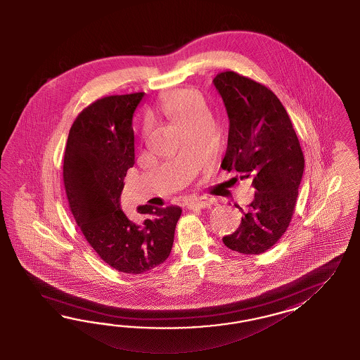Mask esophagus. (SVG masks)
<instances>
[{
  "mask_svg": "<svg viewBox=\"0 0 360 360\" xmlns=\"http://www.w3.org/2000/svg\"><path fill=\"white\" fill-rule=\"evenodd\" d=\"M212 205V200L210 198L206 196H200V198H196L194 200L188 202L187 203V208L188 210H195V208H206L210 207Z\"/></svg>",
  "mask_w": 360,
  "mask_h": 360,
  "instance_id": "obj_1",
  "label": "esophagus"
}]
</instances>
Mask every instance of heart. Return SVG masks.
I'll list each match as a JSON object with an SVG mask.
<instances>
[{"label": "heart", "instance_id": "obj_1", "mask_svg": "<svg viewBox=\"0 0 360 360\" xmlns=\"http://www.w3.org/2000/svg\"><path fill=\"white\" fill-rule=\"evenodd\" d=\"M162 110L181 128L190 127L206 117L205 103L194 91L182 89L165 100Z\"/></svg>", "mask_w": 360, "mask_h": 360}]
</instances>
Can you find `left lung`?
<instances>
[{
    "mask_svg": "<svg viewBox=\"0 0 360 360\" xmlns=\"http://www.w3.org/2000/svg\"><path fill=\"white\" fill-rule=\"evenodd\" d=\"M227 109L229 145L221 169L251 179L255 199L238 229L223 238L232 251L260 255L281 239L295 212L305 160L293 124L269 88L224 71L214 79Z\"/></svg>",
    "mask_w": 360,
    "mask_h": 360,
    "instance_id": "8db88e82",
    "label": "left lung"
}]
</instances>
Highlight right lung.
<instances>
[{"mask_svg": "<svg viewBox=\"0 0 360 360\" xmlns=\"http://www.w3.org/2000/svg\"><path fill=\"white\" fill-rule=\"evenodd\" d=\"M143 92L98 98L74 121L65 145L63 181L77 224L103 262L140 274L169 257L182 210L139 206L141 224L120 207L124 178L134 165L131 120Z\"/></svg>", "mask_w": 360, "mask_h": 360, "instance_id": "obj_1", "label": "right lung"}]
</instances>
